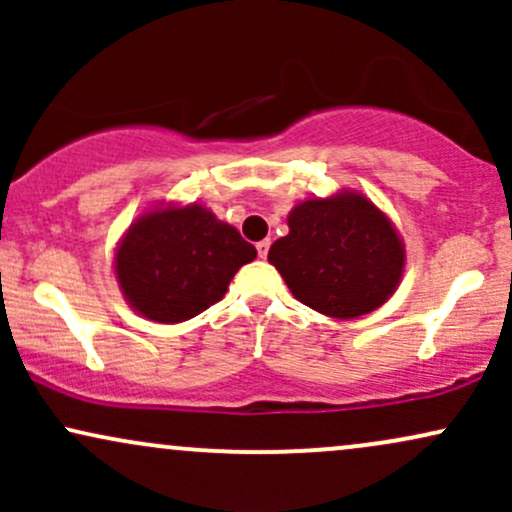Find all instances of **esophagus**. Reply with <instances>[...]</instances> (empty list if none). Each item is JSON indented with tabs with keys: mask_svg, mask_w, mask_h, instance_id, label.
<instances>
[{
	"mask_svg": "<svg viewBox=\"0 0 512 512\" xmlns=\"http://www.w3.org/2000/svg\"><path fill=\"white\" fill-rule=\"evenodd\" d=\"M269 245H272L269 240H260V243H257V255H260L262 260L269 255Z\"/></svg>",
	"mask_w": 512,
	"mask_h": 512,
	"instance_id": "1",
	"label": "esophagus"
}]
</instances>
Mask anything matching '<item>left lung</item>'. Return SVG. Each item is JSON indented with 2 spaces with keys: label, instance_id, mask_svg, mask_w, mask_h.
Returning <instances> with one entry per match:
<instances>
[{
  "label": "left lung",
  "instance_id": "8db88e82",
  "mask_svg": "<svg viewBox=\"0 0 512 512\" xmlns=\"http://www.w3.org/2000/svg\"><path fill=\"white\" fill-rule=\"evenodd\" d=\"M289 228L269 248V262L308 308L346 320L375 310L397 289L402 240L366 197L308 199L291 211Z\"/></svg>",
  "mask_w": 512,
  "mask_h": 512
}]
</instances>
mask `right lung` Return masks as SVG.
Masks as SVG:
<instances>
[{"mask_svg": "<svg viewBox=\"0 0 512 512\" xmlns=\"http://www.w3.org/2000/svg\"><path fill=\"white\" fill-rule=\"evenodd\" d=\"M257 257L255 245L204 207L146 214L115 257L122 293L154 322H185L219 303L233 274Z\"/></svg>", "mask_w": 512, "mask_h": 512, "instance_id": "right-lung-1", "label": "right lung"}]
</instances>
